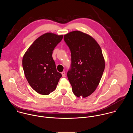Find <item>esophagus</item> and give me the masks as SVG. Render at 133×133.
I'll return each mask as SVG.
<instances>
[{"instance_id":"34e87169","label":"esophagus","mask_w":133,"mask_h":133,"mask_svg":"<svg viewBox=\"0 0 133 133\" xmlns=\"http://www.w3.org/2000/svg\"><path fill=\"white\" fill-rule=\"evenodd\" d=\"M61 74H62V76L63 77H65V72H62Z\"/></svg>"}]
</instances>
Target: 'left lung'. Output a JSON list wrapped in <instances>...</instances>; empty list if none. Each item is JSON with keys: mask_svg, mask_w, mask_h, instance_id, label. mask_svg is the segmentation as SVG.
Wrapping results in <instances>:
<instances>
[{"mask_svg": "<svg viewBox=\"0 0 133 133\" xmlns=\"http://www.w3.org/2000/svg\"><path fill=\"white\" fill-rule=\"evenodd\" d=\"M64 40L71 52L67 76L73 92L78 97H87L94 92L104 70L101 49L93 37L79 31L64 35Z\"/></svg>", "mask_w": 133, "mask_h": 133, "instance_id": "1", "label": "left lung"}]
</instances>
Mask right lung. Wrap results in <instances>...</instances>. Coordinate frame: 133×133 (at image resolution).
I'll return each mask as SVG.
<instances>
[{
	"label": "right lung",
	"mask_w": 133,
	"mask_h": 133,
	"mask_svg": "<svg viewBox=\"0 0 133 133\" xmlns=\"http://www.w3.org/2000/svg\"><path fill=\"white\" fill-rule=\"evenodd\" d=\"M63 35L45 33L28 48L22 58V66L25 78L37 93L48 95L56 88L62 75L58 72L53 51L63 38Z\"/></svg>",
	"instance_id": "add662e5"
}]
</instances>
